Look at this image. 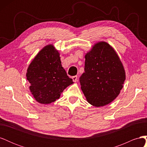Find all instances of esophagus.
I'll return each instance as SVG.
<instances>
[{
    "instance_id": "34e87169",
    "label": "esophagus",
    "mask_w": 147,
    "mask_h": 147,
    "mask_svg": "<svg viewBox=\"0 0 147 147\" xmlns=\"http://www.w3.org/2000/svg\"><path fill=\"white\" fill-rule=\"evenodd\" d=\"M72 80L74 82H76L77 81V76H74L72 77Z\"/></svg>"
}]
</instances>
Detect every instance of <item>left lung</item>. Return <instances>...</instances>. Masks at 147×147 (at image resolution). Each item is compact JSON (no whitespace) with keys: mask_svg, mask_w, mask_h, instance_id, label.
<instances>
[{"mask_svg":"<svg viewBox=\"0 0 147 147\" xmlns=\"http://www.w3.org/2000/svg\"><path fill=\"white\" fill-rule=\"evenodd\" d=\"M84 57V73L80 82L87 101L97 107L111 103L119 95L126 80L117 52L108 43L99 42Z\"/></svg>","mask_w":147,"mask_h":147,"instance_id":"left-lung-1","label":"left lung"}]
</instances>
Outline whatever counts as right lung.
I'll return each mask as SVG.
<instances>
[{
    "mask_svg": "<svg viewBox=\"0 0 147 147\" xmlns=\"http://www.w3.org/2000/svg\"><path fill=\"white\" fill-rule=\"evenodd\" d=\"M60 54L53 45L44 47L29 64L26 77L29 90L38 103L49 104L58 99L74 83L61 65Z\"/></svg>",
    "mask_w": 147,
    "mask_h": 147,
    "instance_id": "right-lung-1",
    "label": "right lung"
}]
</instances>
